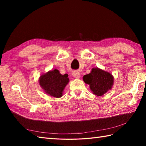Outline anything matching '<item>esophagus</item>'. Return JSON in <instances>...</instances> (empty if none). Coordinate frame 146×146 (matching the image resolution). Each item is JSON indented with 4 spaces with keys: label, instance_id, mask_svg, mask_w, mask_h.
<instances>
[{
    "label": "esophagus",
    "instance_id": "1",
    "mask_svg": "<svg viewBox=\"0 0 146 146\" xmlns=\"http://www.w3.org/2000/svg\"><path fill=\"white\" fill-rule=\"evenodd\" d=\"M72 76L74 77V78L78 79V78H80V73H79L78 71H73Z\"/></svg>",
    "mask_w": 146,
    "mask_h": 146
}]
</instances>
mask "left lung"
Here are the masks:
<instances>
[{
	"label": "left lung",
	"instance_id": "obj_1",
	"mask_svg": "<svg viewBox=\"0 0 146 146\" xmlns=\"http://www.w3.org/2000/svg\"><path fill=\"white\" fill-rule=\"evenodd\" d=\"M83 81L90 86V89L94 95L100 97L111 89L114 78L108 71L94 68L91 72L83 77Z\"/></svg>",
	"mask_w": 146,
	"mask_h": 146
}]
</instances>
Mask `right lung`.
Wrapping results in <instances>:
<instances>
[{
  "label": "right lung",
  "mask_w": 146,
  "mask_h": 146,
  "mask_svg": "<svg viewBox=\"0 0 146 146\" xmlns=\"http://www.w3.org/2000/svg\"><path fill=\"white\" fill-rule=\"evenodd\" d=\"M70 82L68 74L61 75L57 69L50 70L39 76V83L46 94L54 98L63 96L65 86Z\"/></svg>",
  "instance_id": "right-lung-1"
}]
</instances>
